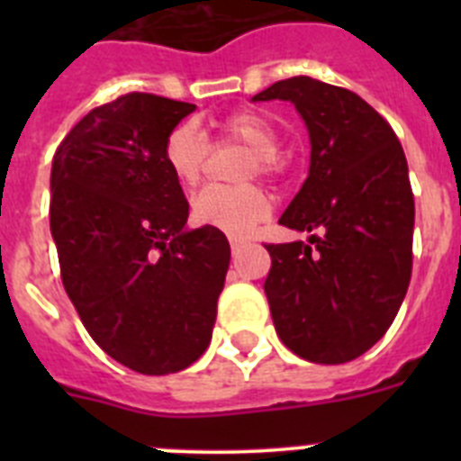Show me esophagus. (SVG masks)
<instances>
[{
    "label": "esophagus",
    "instance_id": "esophagus-1",
    "mask_svg": "<svg viewBox=\"0 0 461 461\" xmlns=\"http://www.w3.org/2000/svg\"><path fill=\"white\" fill-rule=\"evenodd\" d=\"M244 244H247V240H244V238H230V249H233V254H235V251L242 249Z\"/></svg>",
    "mask_w": 461,
    "mask_h": 461
}]
</instances>
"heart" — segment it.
Wrapping results in <instances>:
<instances>
[{
  "label": "heart",
  "instance_id": "b5f03b06",
  "mask_svg": "<svg viewBox=\"0 0 461 461\" xmlns=\"http://www.w3.org/2000/svg\"><path fill=\"white\" fill-rule=\"evenodd\" d=\"M217 133L221 142H238L249 148L242 177H254V175L275 177L281 170L275 126L258 113L251 110L230 113L217 124ZM207 157H210V142L191 122H182L166 136L164 161L177 185L186 189L198 185L205 173ZM270 195L258 185H212L191 201V217L195 223L219 228L223 233L233 235L251 233L270 217Z\"/></svg>",
  "mask_w": 461,
  "mask_h": 461
}]
</instances>
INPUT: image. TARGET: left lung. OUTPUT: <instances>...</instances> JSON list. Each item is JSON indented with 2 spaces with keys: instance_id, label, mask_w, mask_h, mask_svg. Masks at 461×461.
<instances>
[{
  "instance_id": "8db88e82",
  "label": "left lung",
  "mask_w": 461,
  "mask_h": 461,
  "mask_svg": "<svg viewBox=\"0 0 461 461\" xmlns=\"http://www.w3.org/2000/svg\"><path fill=\"white\" fill-rule=\"evenodd\" d=\"M291 101L312 142L309 175L279 223L309 242L266 244L276 335L295 356L341 365L393 325L413 267L415 203L393 126L356 92L309 76L254 101Z\"/></svg>"
}]
</instances>
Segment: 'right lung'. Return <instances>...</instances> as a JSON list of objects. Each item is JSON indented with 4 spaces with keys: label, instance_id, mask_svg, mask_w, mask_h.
Returning <instances> with one entry per match:
<instances>
[{
    "label": "right lung",
    "instance_id": "right-lung-1",
    "mask_svg": "<svg viewBox=\"0 0 461 461\" xmlns=\"http://www.w3.org/2000/svg\"><path fill=\"white\" fill-rule=\"evenodd\" d=\"M194 104L131 92L89 110L50 173V230L67 295L92 339L124 367L182 372L205 353L230 247L186 230L189 203L164 161Z\"/></svg>",
    "mask_w": 461,
    "mask_h": 461
}]
</instances>
